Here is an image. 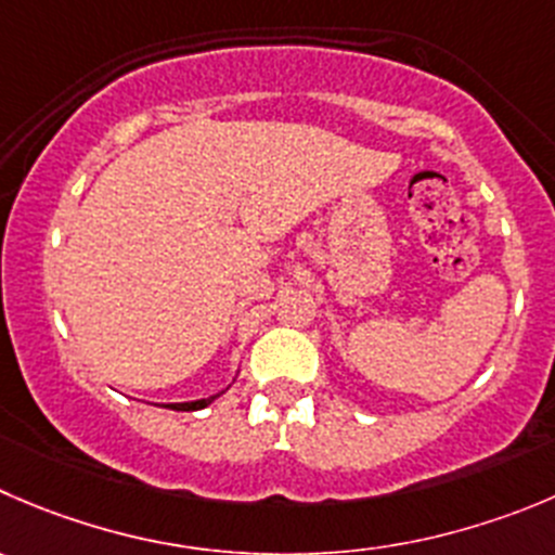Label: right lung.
<instances>
[{
  "label": "right lung",
  "instance_id": "add662e5",
  "mask_svg": "<svg viewBox=\"0 0 555 555\" xmlns=\"http://www.w3.org/2000/svg\"><path fill=\"white\" fill-rule=\"evenodd\" d=\"M215 398H218V395H212V398H204V400H193V403H168V409H173V411H198V409H204V405L212 403Z\"/></svg>",
  "mask_w": 555,
  "mask_h": 555
}]
</instances>
